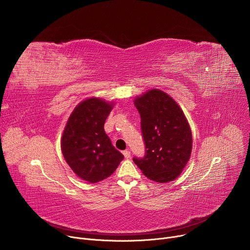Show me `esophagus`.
<instances>
[{"instance_id": "esophagus-1", "label": "esophagus", "mask_w": 250, "mask_h": 250, "mask_svg": "<svg viewBox=\"0 0 250 250\" xmlns=\"http://www.w3.org/2000/svg\"><path fill=\"white\" fill-rule=\"evenodd\" d=\"M123 154L125 155V157L126 159L130 157V151H129V150H125V151H123Z\"/></svg>"}]
</instances>
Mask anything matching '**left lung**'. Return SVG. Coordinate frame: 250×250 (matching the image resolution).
<instances>
[{"mask_svg": "<svg viewBox=\"0 0 250 250\" xmlns=\"http://www.w3.org/2000/svg\"><path fill=\"white\" fill-rule=\"evenodd\" d=\"M141 118L146 156L133 158L148 179L167 183L175 180L188 163L192 152V131L176 101L159 89L135 97Z\"/></svg>", "mask_w": 250, "mask_h": 250, "instance_id": "8db88e82", "label": "left lung"}]
</instances>
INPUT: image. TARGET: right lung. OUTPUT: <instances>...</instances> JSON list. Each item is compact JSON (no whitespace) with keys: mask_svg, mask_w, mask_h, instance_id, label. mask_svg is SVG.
Returning a JSON list of instances; mask_svg holds the SVG:
<instances>
[{"mask_svg":"<svg viewBox=\"0 0 250 250\" xmlns=\"http://www.w3.org/2000/svg\"><path fill=\"white\" fill-rule=\"evenodd\" d=\"M115 103L92 97L79 103L71 113L61 137L62 154L80 179L97 183L110 177L124 155L104 129Z\"/></svg>","mask_w":250,"mask_h":250,"instance_id":"add662e5","label":"right lung"}]
</instances>
